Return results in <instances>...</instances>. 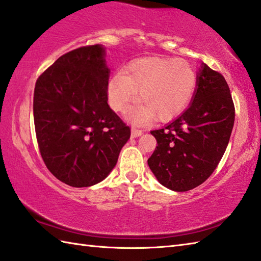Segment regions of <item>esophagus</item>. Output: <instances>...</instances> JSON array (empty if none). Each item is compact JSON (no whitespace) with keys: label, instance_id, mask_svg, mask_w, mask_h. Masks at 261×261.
<instances>
[{"label":"esophagus","instance_id":"34e87169","mask_svg":"<svg viewBox=\"0 0 261 261\" xmlns=\"http://www.w3.org/2000/svg\"><path fill=\"white\" fill-rule=\"evenodd\" d=\"M143 134V130L142 129H138L136 128L135 126L132 127V137H138Z\"/></svg>","mask_w":261,"mask_h":261}]
</instances>
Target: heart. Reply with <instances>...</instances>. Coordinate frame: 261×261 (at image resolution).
<instances>
[{"mask_svg": "<svg viewBox=\"0 0 261 261\" xmlns=\"http://www.w3.org/2000/svg\"><path fill=\"white\" fill-rule=\"evenodd\" d=\"M198 84L193 66L183 59L149 57L138 59L109 79L107 97L113 111L123 113L137 99L143 103L128 114L138 124L158 116L169 120L182 113L192 99Z\"/></svg>", "mask_w": 261, "mask_h": 261, "instance_id": "obj_1", "label": "heart"}]
</instances>
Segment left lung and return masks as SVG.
I'll return each mask as SVG.
<instances>
[{
  "label": "left lung",
  "mask_w": 261,
  "mask_h": 261,
  "mask_svg": "<svg viewBox=\"0 0 261 261\" xmlns=\"http://www.w3.org/2000/svg\"><path fill=\"white\" fill-rule=\"evenodd\" d=\"M234 123V105L221 73L202 63L193 99L187 111L161 129L147 160L165 188L185 192L203 183L217 169Z\"/></svg>",
  "instance_id": "1"
}]
</instances>
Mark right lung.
<instances>
[{"label": "right lung", "mask_w": 261, "mask_h": 261, "mask_svg": "<svg viewBox=\"0 0 261 261\" xmlns=\"http://www.w3.org/2000/svg\"><path fill=\"white\" fill-rule=\"evenodd\" d=\"M109 73L105 48L95 44L61 56L36 83L40 153L52 174L73 188L106 178L130 137L129 127L107 102Z\"/></svg>", "instance_id": "add662e5"}]
</instances>
